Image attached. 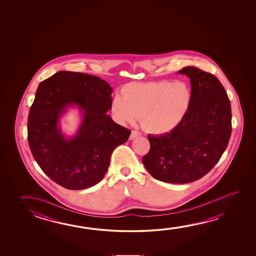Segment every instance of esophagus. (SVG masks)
Instances as JSON below:
<instances>
[{"mask_svg": "<svg viewBox=\"0 0 256 256\" xmlns=\"http://www.w3.org/2000/svg\"><path fill=\"white\" fill-rule=\"evenodd\" d=\"M141 136V133L138 132V131H136V130H133L132 132H131V134H130V140H132V139L136 138H138V136Z\"/></svg>", "mask_w": 256, "mask_h": 256, "instance_id": "esophagus-1", "label": "esophagus"}]
</instances>
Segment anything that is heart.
<instances>
[{"mask_svg":"<svg viewBox=\"0 0 256 256\" xmlns=\"http://www.w3.org/2000/svg\"><path fill=\"white\" fill-rule=\"evenodd\" d=\"M192 94L184 82L168 80L131 83L112 102V112L120 124L133 123L141 116L144 130L164 134L180 125L188 112Z\"/></svg>","mask_w":256,"mask_h":256,"instance_id":"1","label":"heart"}]
</instances>
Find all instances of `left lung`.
I'll use <instances>...</instances> for the list:
<instances>
[{
	"mask_svg": "<svg viewBox=\"0 0 256 256\" xmlns=\"http://www.w3.org/2000/svg\"><path fill=\"white\" fill-rule=\"evenodd\" d=\"M178 73L190 78L188 112L170 132L148 136L151 148L142 160L156 180L184 184L202 178L220 159L230 138L232 114L226 92L215 76L191 66Z\"/></svg>",
	"mask_w": 256,
	"mask_h": 256,
	"instance_id": "left-lung-1",
	"label": "left lung"
}]
</instances>
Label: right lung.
Here are the masks:
<instances>
[{
  "label": "right lung",
  "mask_w": 256,
  "mask_h": 256,
  "mask_svg": "<svg viewBox=\"0 0 256 256\" xmlns=\"http://www.w3.org/2000/svg\"><path fill=\"white\" fill-rule=\"evenodd\" d=\"M112 89L96 76L59 72L38 86L28 120V140L42 172L65 188L80 190L99 183L114 149L131 131L112 120ZM78 106L82 122L76 136L66 138L59 118Z\"/></svg>",
  "instance_id": "right-lung-1"
}]
</instances>
